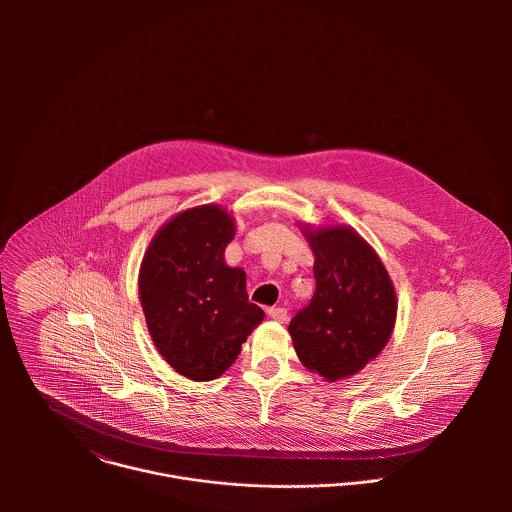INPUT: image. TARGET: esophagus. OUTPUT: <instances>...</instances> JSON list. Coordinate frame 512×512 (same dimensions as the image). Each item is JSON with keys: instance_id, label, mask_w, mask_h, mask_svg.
<instances>
[{"instance_id": "esophagus-1", "label": "esophagus", "mask_w": 512, "mask_h": 512, "mask_svg": "<svg viewBox=\"0 0 512 512\" xmlns=\"http://www.w3.org/2000/svg\"><path fill=\"white\" fill-rule=\"evenodd\" d=\"M268 315H270V319H274L278 323H286L288 321V309L286 307H270Z\"/></svg>"}]
</instances>
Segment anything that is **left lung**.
I'll return each mask as SVG.
<instances>
[{"label":"left lung","mask_w":512,"mask_h":512,"mask_svg":"<svg viewBox=\"0 0 512 512\" xmlns=\"http://www.w3.org/2000/svg\"><path fill=\"white\" fill-rule=\"evenodd\" d=\"M297 224L315 256V293L288 331L301 365L337 382L384 351L396 323V290L376 250L353 226Z\"/></svg>","instance_id":"left-lung-1"}]
</instances>
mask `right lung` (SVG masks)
Wrapping results in <instances>:
<instances>
[{
    "label": "right lung",
    "instance_id": "right-lung-1",
    "mask_svg": "<svg viewBox=\"0 0 512 512\" xmlns=\"http://www.w3.org/2000/svg\"><path fill=\"white\" fill-rule=\"evenodd\" d=\"M236 220L201 205L167 220L147 246L138 290L163 361L195 382L219 378L236 361L264 311L248 301L246 272L224 262Z\"/></svg>",
    "mask_w": 512,
    "mask_h": 512
}]
</instances>
